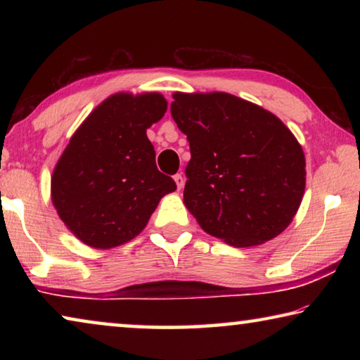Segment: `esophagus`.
Listing matches in <instances>:
<instances>
[{"label": "esophagus", "instance_id": "esophagus-1", "mask_svg": "<svg viewBox=\"0 0 360 360\" xmlns=\"http://www.w3.org/2000/svg\"><path fill=\"white\" fill-rule=\"evenodd\" d=\"M174 181H176V186H178V191H181L182 187H184V182H186V179H184V176H182L181 173H178V174H174Z\"/></svg>", "mask_w": 360, "mask_h": 360}]
</instances>
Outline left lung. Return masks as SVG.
Segmentation results:
<instances>
[{"mask_svg":"<svg viewBox=\"0 0 360 360\" xmlns=\"http://www.w3.org/2000/svg\"><path fill=\"white\" fill-rule=\"evenodd\" d=\"M187 135L184 203L206 233L236 248L275 238L304 192V155L276 115L230 94H174Z\"/></svg>","mask_w":360,"mask_h":360,"instance_id":"1","label":"left lung"}]
</instances>
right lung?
Here are the masks:
<instances>
[{"label": "right lung", "instance_id": "add662e5", "mask_svg": "<svg viewBox=\"0 0 360 360\" xmlns=\"http://www.w3.org/2000/svg\"><path fill=\"white\" fill-rule=\"evenodd\" d=\"M167 111L160 94L109 96L72 135L52 174V202L85 245L109 249L141 231L176 182L160 173L146 130Z\"/></svg>", "mask_w": 360, "mask_h": 360}]
</instances>
